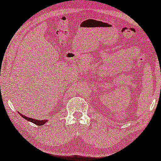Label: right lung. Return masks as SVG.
<instances>
[{
    "label": "right lung",
    "instance_id": "add662e5",
    "mask_svg": "<svg viewBox=\"0 0 161 161\" xmlns=\"http://www.w3.org/2000/svg\"><path fill=\"white\" fill-rule=\"evenodd\" d=\"M19 114L22 116V117H23L24 119H25L26 120L30 121V122H31L32 123H34V124L36 125H39H39H43L44 124H45L46 122H47V120H46V119H44V120H36V119H35L27 117V116H25V115H22L20 113H19Z\"/></svg>",
    "mask_w": 161,
    "mask_h": 161
}]
</instances>
